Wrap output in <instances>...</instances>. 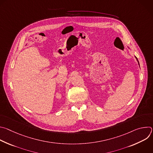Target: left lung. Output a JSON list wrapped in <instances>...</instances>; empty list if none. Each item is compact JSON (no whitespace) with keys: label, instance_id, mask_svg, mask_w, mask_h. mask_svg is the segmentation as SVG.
Masks as SVG:
<instances>
[{"label":"left lung","instance_id":"left-lung-1","mask_svg":"<svg viewBox=\"0 0 153 153\" xmlns=\"http://www.w3.org/2000/svg\"><path fill=\"white\" fill-rule=\"evenodd\" d=\"M127 47H128V46H127ZM128 48L129 49H130V50H131V48H130L129 47H128ZM135 57H136V60H137V62H138V64H139V61H138V59H137V58L136 56H135Z\"/></svg>","mask_w":153,"mask_h":153}]
</instances>
